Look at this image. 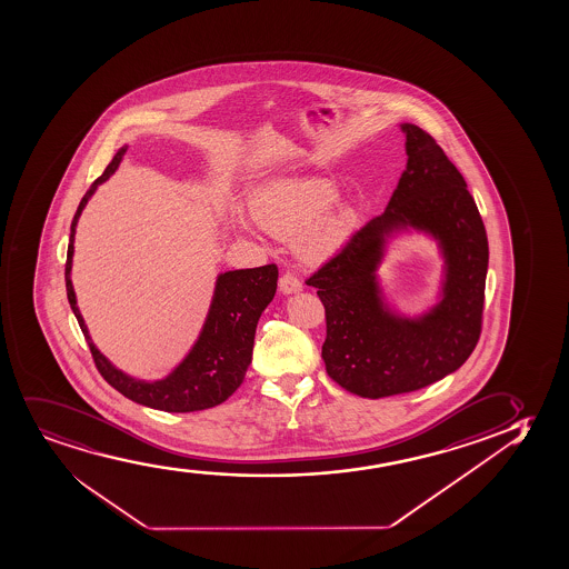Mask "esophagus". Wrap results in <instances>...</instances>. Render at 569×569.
Wrapping results in <instances>:
<instances>
[{
    "label": "esophagus",
    "instance_id": "1",
    "mask_svg": "<svg viewBox=\"0 0 569 569\" xmlns=\"http://www.w3.org/2000/svg\"><path fill=\"white\" fill-rule=\"evenodd\" d=\"M279 288H281L282 295H296V292L302 290V282H300V279L295 277V274L284 273L281 279H279Z\"/></svg>",
    "mask_w": 569,
    "mask_h": 569
}]
</instances>
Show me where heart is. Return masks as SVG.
<instances>
[{
	"mask_svg": "<svg viewBox=\"0 0 569 569\" xmlns=\"http://www.w3.org/2000/svg\"><path fill=\"white\" fill-rule=\"evenodd\" d=\"M337 198L339 188L323 177L271 180L252 196L250 213L261 229L277 237L298 238L310 229L303 237V253L323 259L339 252L358 224L352 209L345 208L313 227ZM238 227L250 230L248 221H238Z\"/></svg>",
	"mask_w": 569,
	"mask_h": 569,
	"instance_id": "1",
	"label": "heart"
}]
</instances>
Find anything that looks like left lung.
Listing matches in <instances>:
<instances>
[{"mask_svg":"<svg viewBox=\"0 0 569 569\" xmlns=\"http://www.w3.org/2000/svg\"><path fill=\"white\" fill-rule=\"evenodd\" d=\"M408 163L385 213L371 219L308 279L327 317V373L361 398L429 387L460 369L481 335L489 242L468 184L435 138L400 124ZM435 237L446 259L440 302L418 318L396 315L376 269L403 229Z\"/></svg>","mask_w":569,"mask_h":569,"instance_id":"8db88e82","label":"left lung"}]
</instances>
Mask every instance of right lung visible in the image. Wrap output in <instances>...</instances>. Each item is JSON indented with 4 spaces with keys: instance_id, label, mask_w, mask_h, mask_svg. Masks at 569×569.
I'll use <instances>...</instances> for the list:
<instances>
[{
    "instance_id": "1",
    "label": "right lung",
    "mask_w": 569,
    "mask_h": 569,
    "mask_svg": "<svg viewBox=\"0 0 569 569\" xmlns=\"http://www.w3.org/2000/svg\"><path fill=\"white\" fill-rule=\"evenodd\" d=\"M124 153H127V146L119 148L100 179H96L92 187L88 188L87 194L80 200L77 213L72 217L66 263L67 298L80 329L84 332V339L90 346L98 371L113 389L119 390L132 402L142 403L153 410L171 411V413L208 410L217 403L224 402L244 381L248 366L252 363L256 327H258L259 317L277 292L279 269L271 263V266L237 269V271L219 274L200 337L190 348V352L184 356V360L180 361L179 366L163 379L142 381L117 369L96 348L87 323L80 316L77 296L72 288L71 269L74 232H77L80 213L87 208L88 200L94 194L96 188L116 173Z\"/></svg>"
}]
</instances>
